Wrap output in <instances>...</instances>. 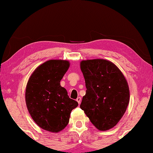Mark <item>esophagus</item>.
Listing matches in <instances>:
<instances>
[{
	"label": "esophagus",
	"instance_id": "34e87169",
	"mask_svg": "<svg viewBox=\"0 0 153 153\" xmlns=\"http://www.w3.org/2000/svg\"><path fill=\"white\" fill-rule=\"evenodd\" d=\"M81 100H82V99H81L80 97H77V98L76 99V101H77V102H78L79 104L81 103Z\"/></svg>",
	"mask_w": 153,
	"mask_h": 153
}]
</instances>
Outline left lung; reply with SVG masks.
<instances>
[{"label":"left lung","instance_id":"8db88e82","mask_svg":"<svg viewBox=\"0 0 153 153\" xmlns=\"http://www.w3.org/2000/svg\"><path fill=\"white\" fill-rule=\"evenodd\" d=\"M86 84V95L80 108L99 131L117 125L126 111L130 100L128 84L115 64L104 59L80 62Z\"/></svg>","mask_w":153,"mask_h":153}]
</instances>
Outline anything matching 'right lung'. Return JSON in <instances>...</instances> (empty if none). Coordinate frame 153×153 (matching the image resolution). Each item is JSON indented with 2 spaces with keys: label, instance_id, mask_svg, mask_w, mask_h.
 <instances>
[{
  "label": "right lung",
  "instance_id": "1",
  "mask_svg": "<svg viewBox=\"0 0 153 153\" xmlns=\"http://www.w3.org/2000/svg\"><path fill=\"white\" fill-rule=\"evenodd\" d=\"M69 65L68 60H48L34 70L27 82V108L36 124L45 131H62L69 122L72 110L78 106L60 86Z\"/></svg>",
  "mask_w": 153,
  "mask_h": 153
}]
</instances>
